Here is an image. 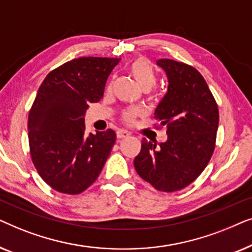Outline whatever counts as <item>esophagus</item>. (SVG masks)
<instances>
[{"label": "esophagus", "instance_id": "obj_1", "mask_svg": "<svg viewBox=\"0 0 252 252\" xmlns=\"http://www.w3.org/2000/svg\"><path fill=\"white\" fill-rule=\"evenodd\" d=\"M128 136H129V133L126 132V130L119 129L118 132H117V137H118V139H125V137H128Z\"/></svg>", "mask_w": 252, "mask_h": 252}]
</instances>
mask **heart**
<instances>
[{"mask_svg": "<svg viewBox=\"0 0 252 252\" xmlns=\"http://www.w3.org/2000/svg\"><path fill=\"white\" fill-rule=\"evenodd\" d=\"M129 73L132 74V77L135 79L137 85L144 91L153 88L156 85L157 81V75L155 72L154 67L151 66L150 62L144 57H137L134 60L132 63L129 64ZM139 115V112L134 109L126 110L123 113L122 119L124 123L130 124L134 122V119L136 118V116Z\"/></svg>", "mask_w": 252, "mask_h": 252, "instance_id": "1", "label": "heart"}]
</instances>
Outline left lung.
Returning <instances> with one entry per match:
<instances>
[{
    "mask_svg": "<svg viewBox=\"0 0 252 252\" xmlns=\"http://www.w3.org/2000/svg\"><path fill=\"white\" fill-rule=\"evenodd\" d=\"M166 72L168 88L155 111L166 125L167 141L142 140L134 159L137 174L159 191L181 190L195 181L211 159L219 125L218 105L203 75L190 65L157 61Z\"/></svg>",
    "mask_w": 252,
    "mask_h": 252,
    "instance_id": "left-lung-1",
    "label": "left lung"
}]
</instances>
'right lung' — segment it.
<instances>
[{"mask_svg":"<svg viewBox=\"0 0 252 252\" xmlns=\"http://www.w3.org/2000/svg\"><path fill=\"white\" fill-rule=\"evenodd\" d=\"M120 58L80 57L48 73L29 113L30 154L37 173L62 194L78 195L94 184L108 159L116 133L87 135L85 113L103 97Z\"/></svg>","mask_w":252,"mask_h":252,"instance_id":"obj_1","label":"right lung"}]
</instances>
